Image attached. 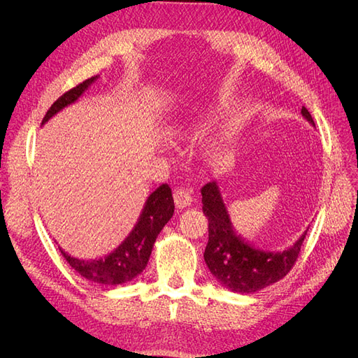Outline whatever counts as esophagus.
<instances>
[{
	"instance_id": "obj_1",
	"label": "esophagus",
	"mask_w": 358,
	"mask_h": 358,
	"mask_svg": "<svg viewBox=\"0 0 358 358\" xmlns=\"http://www.w3.org/2000/svg\"><path fill=\"white\" fill-rule=\"evenodd\" d=\"M173 197H175V203H176V208L178 209H185V208H188V206H191V203H192L191 191H188L185 188L175 189V194H173Z\"/></svg>"
}]
</instances>
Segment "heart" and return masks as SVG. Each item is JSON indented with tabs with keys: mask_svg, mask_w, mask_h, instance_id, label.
I'll list each match as a JSON object with an SVG mask.
<instances>
[{
	"mask_svg": "<svg viewBox=\"0 0 358 358\" xmlns=\"http://www.w3.org/2000/svg\"><path fill=\"white\" fill-rule=\"evenodd\" d=\"M191 125H192V122L179 121V122L173 125V128H175V131H178V133H185ZM233 138H234V133H233V129H230V128H227V129H224V131H221L220 134H216L212 138V143H210L212 152L215 155L225 154L227 150L230 149V146L233 143Z\"/></svg>",
	"mask_w": 358,
	"mask_h": 358,
	"instance_id": "heart-1",
	"label": "heart"
}]
</instances>
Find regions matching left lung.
<instances>
[{"instance_id":"8db88e82","label":"left lung","mask_w":358,"mask_h":358,"mask_svg":"<svg viewBox=\"0 0 358 358\" xmlns=\"http://www.w3.org/2000/svg\"><path fill=\"white\" fill-rule=\"evenodd\" d=\"M301 115L315 127L306 107H301ZM201 196L203 213L209 220V242L204 249V262L222 287L239 294H252L278 282L289 272L308 230L284 251H264L236 233L218 182L206 183Z\"/></svg>"}]
</instances>
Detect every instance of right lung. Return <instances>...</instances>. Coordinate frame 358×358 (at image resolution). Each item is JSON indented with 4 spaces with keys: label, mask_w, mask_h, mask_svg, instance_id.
Wrapping results in <instances>:
<instances>
[{
    "label": "right lung",
    "mask_w": 358,
    "mask_h": 358,
    "mask_svg": "<svg viewBox=\"0 0 358 358\" xmlns=\"http://www.w3.org/2000/svg\"><path fill=\"white\" fill-rule=\"evenodd\" d=\"M96 79L99 76H94L61 95L50 106L46 116L43 117L41 125L46 124L62 109H66L67 106L78 101ZM173 212H175V201L171 197V189L167 183H162L148 197L131 233L110 254L95 259H80L69 255L61 248L59 251L76 272L92 282L103 285H121L129 282L145 270L157 237L170 221Z\"/></svg>",
    "instance_id": "right-lung-1"
}]
</instances>
